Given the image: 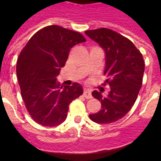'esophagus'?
<instances>
[{
	"label": "esophagus",
	"instance_id": "34e87169",
	"mask_svg": "<svg viewBox=\"0 0 161 161\" xmlns=\"http://www.w3.org/2000/svg\"><path fill=\"white\" fill-rule=\"evenodd\" d=\"M83 95L84 97H85V98H87V99L92 98V93H91V90H89V89H85V90H84Z\"/></svg>",
	"mask_w": 161,
	"mask_h": 161
}]
</instances>
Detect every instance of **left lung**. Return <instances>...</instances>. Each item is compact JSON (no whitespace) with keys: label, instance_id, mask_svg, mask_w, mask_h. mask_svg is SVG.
<instances>
[{"label":"left lung","instance_id":"left-lung-1","mask_svg":"<svg viewBox=\"0 0 161 161\" xmlns=\"http://www.w3.org/2000/svg\"><path fill=\"white\" fill-rule=\"evenodd\" d=\"M85 33L105 51L104 75L107 79L104 85L110 87L106 97L97 90L92 93L101 102L102 109L89 118L99 124L114 123L124 117L136 102L144 72L143 55L131 41L112 30L100 28Z\"/></svg>","mask_w":161,"mask_h":161}]
</instances>
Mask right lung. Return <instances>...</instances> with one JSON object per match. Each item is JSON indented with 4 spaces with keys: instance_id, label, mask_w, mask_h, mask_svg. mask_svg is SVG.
Masks as SVG:
<instances>
[{
    "instance_id": "add662e5",
    "label": "right lung",
    "mask_w": 161,
    "mask_h": 161,
    "mask_svg": "<svg viewBox=\"0 0 161 161\" xmlns=\"http://www.w3.org/2000/svg\"><path fill=\"white\" fill-rule=\"evenodd\" d=\"M85 41L80 33L52 25L35 33L22 50L17 76L26 109L38 124H61L66 119L69 104L83 93L79 83L63 88L56 77L71 48Z\"/></svg>"
}]
</instances>
